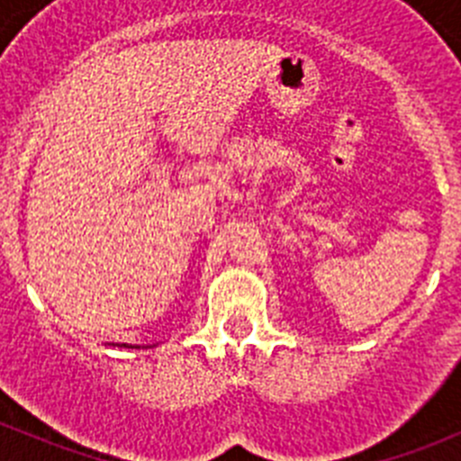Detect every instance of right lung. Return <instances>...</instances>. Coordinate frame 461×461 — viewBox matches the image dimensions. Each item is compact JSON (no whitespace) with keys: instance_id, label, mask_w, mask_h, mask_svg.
<instances>
[{"instance_id":"right-lung-1","label":"right lung","mask_w":461,"mask_h":461,"mask_svg":"<svg viewBox=\"0 0 461 461\" xmlns=\"http://www.w3.org/2000/svg\"><path fill=\"white\" fill-rule=\"evenodd\" d=\"M152 346H157V344H152ZM152 346H126V348H152Z\"/></svg>"}]
</instances>
